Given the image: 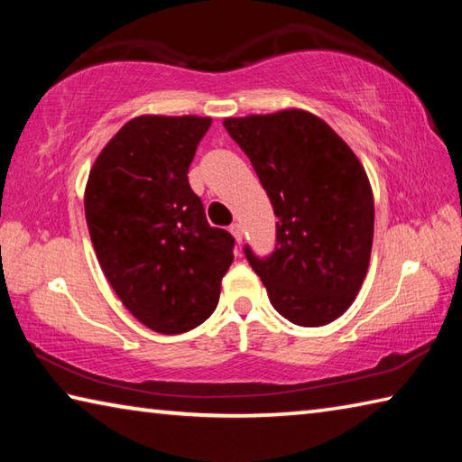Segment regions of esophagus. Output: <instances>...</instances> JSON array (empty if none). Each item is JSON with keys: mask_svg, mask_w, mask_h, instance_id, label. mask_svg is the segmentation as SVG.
<instances>
[{"mask_svg": "<svg viewBox=\"0 0 462 462\" xmlns=\"http://www.w3.org/2000/svg\"><path fill=\"white\" fill-rule=\"evenodd\" d=\"M230 232H232L234 240H236L238 245H240V242H242V236H245V232H242V226H240L238 222H234V224L230 226Z\"/></svg>", "mask_w": 462, "mask_h": 462, "instance_id": "1", "label": "esophagus"}]
</instances>
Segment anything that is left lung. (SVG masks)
<instances>
[{
	"instance_id": "1",
	"label": "left lung",
	"mask_w": 462,
	"mask_h": 462,
	"mask_svg": "<svg viewBox=\"0 0 462 462\" xmlns=\"http://www.w3.org/2000/svg\"><path fill=\"white\" fill-rule=\"evenodd\" d=\"M224 126L253 162L279 220L269 256L245 246L273 308L297 326L334 322L355 301L371 259L374 203L361 161L303 109L226 118Z\"/></svg>"
}]
</instances>
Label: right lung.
Segmentation results:
<instances>
[{
    "instance_id": "add662e5",
    "label": "right lung",
    "mask_w": 462,
    "mask_h": 462,
    "mask_svg": "<svg viewBox=\"0 0 462 462\" xmlns=\"http://www.w3.org/2000/svg\"><path fill=\"white\" fill-rule=\"evenodd\" d=\"M212 118L140 116L93 162L85 220L97 261L138 322L159 334L212 316L234 261L230 232L212 228L187 171Z\"/></svg>"
}]
</instances>
